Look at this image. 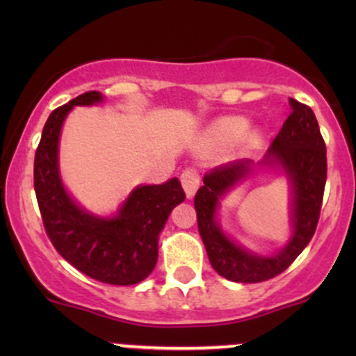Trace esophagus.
Returning a JSON list of instances; mask_svg holds the SVG:
<instances>
[{"label":"esophagus","instance_id":"obj_1","mask_svg":"<svg viewBox=\"0 0 356 356\" xmlns=\"http://www.w3.org/2000/svg\"><path fill=\"white\" fill-rule=\"evenodd\" d=\"M181 182L184 191H186L187 197H194V194L199 189V184H201V177H199V172L195 169H186L181 175Z\"/></svg>","mask_w":356,"mask_h":356}]
</instances>
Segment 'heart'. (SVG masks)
Segmentation results:
<instances>
[{
	"instance_id": "heart-1",
	"label": "heart",
	"mask_w": 356,
	"mask_h": 356,
	"mask_svg": "<svg viewBox=\"0 0 356 356\" xmlns=\"http://www.w3.org/2000/svg\"><path fill=\"white\" fill-rule=\"evenodd\" d=\"M246 129H248L246 118L243 117L220 118V120H218L211 127L209 132H207V142L216 147L229 145L232 142L238 140V138L243 136V132L246 131ZM243 140L246 145L254 147L259 144L261 136L257 130H249V132L244 134Z\"/></svg>"
}]
</instances>
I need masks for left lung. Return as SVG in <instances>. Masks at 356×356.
Returning a JSON list of instances; mask_svg holds the SVG:
<instances>
[{
    "label": "left lung",
    "instance_id": "1",
    "mask_svg": "<svg viewBox=\"0 0 356 356\" xmlns=\"http://www.w3.org/2000/svg\"><path fill=\"white\" fill-rule=\"evenodd\" d=\"M286 118L263 161H234L204 175L194 197L197 226L207 257L216 273L236 283H261L284 271L308 246L320 219L326 184V147L318 120L308 105L289 99ZM257 166H275L289 179L292 191V238L275 255H257L231 240L220 227V199Z\"/></svg>",
    "mask_w": 356,
    "mask_h": 356
}]
</instances>
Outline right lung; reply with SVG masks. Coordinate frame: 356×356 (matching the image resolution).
<instances>
[{
	"mask_svg": "<svg viewBox=\"0 0 356 356\" xmlns=\"http://www.w3.org/2000/svg\"><path fill=\"white\" fill-rule=\"evenodd\" d=\"M102 100L100 92H87L50 113L35 154L36 201L48 238L72 266L102 283L137 284L154 271L159 234L186 194L177 177L159 186H137L110 218L75 202L60 177L61 127L73 107Z\"/></svg>",
	"mask_w": 356,
	"mask_h": 356,
	"instance_id": "1",
	"label": "right lung"
}]
</instances>
